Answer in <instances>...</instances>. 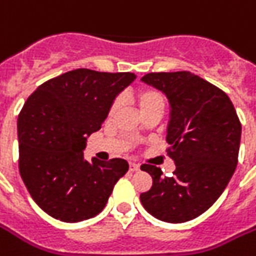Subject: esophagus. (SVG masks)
I'll list each match as a JSON object with an SVG mask.
<instances>
[{
    "label": "esophagus",
    "mask_w": 256,
    "mask_h": 256,
    "mask_svg": "<svg viewBox=\"0 0 256 256\" xmlns=\"http://www.w3.org/2000/svg\"><path fill=\"white\" fill-rule=\"evenodd\" d=\"M130 171H138L140 170V164L136 162H130Z\"/></svg>",
    "instance_id": "34e87169"
}]
</instances>
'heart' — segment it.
I'll use <instances>...</instances> for the list:
<instances>
[{
  "label": "heart",
  "mask_w": 256,
  "mask_h": 256,
  "mask_svg": "<svg viewBox=\"0 0 256 256\" xmlns=\"http://www.w3.org/2000/svg\"><path fill=\"white\" fill-rule=\"evenodd\" d=\"M134 99H136V103L140 108L141 114H146L148 111H152L154 108H164V94H162L160 90L153 88H140L138 92L134 95ZM119 108V102L118 100H114L111 107H110V114L114 115V114L118 111Z\"/></svg>",
  "instance_id": "b5f03b06"
}]
</instances>
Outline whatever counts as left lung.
I'll return each mask as SVG.
<instances>
[{"label":"left lung","instance_id":"8db88e82","mask_svg":"<svg viewBox=\"0 0 256 256\" xmlns=\"http://www.w3.org/2000/svg\"><path fill=\"white\" fill-rule=\"evenodd\" d=\"M166 94L171 118L166 141L175 162L172 176L144 164L152 188L140 195L144 208L164 222L199 217L214 204L238 164L240 126L236 108L221 88L191 72L148 73L141 78Z\"/></svg>","mask_w":256,"mask_h":256}]
</instances>
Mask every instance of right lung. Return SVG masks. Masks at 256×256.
I'll return each mask as SVG.
<instances>
[{
  "instance_id": "obj_1",
  "label": "right lung",
  "mask_w": 256,
  "mask_h": 256,
  "mask_svg": "<svg viewBox=\"0 0 256 256\" xmlns=\"http://www.w3.org/2000/svg\"><path fill=\"white\" fill-rule=\"evenodd\" d=\"M134 73L76 69L48 80L30 95L18 116L19 172L44 212L64 222L103 210L128 162L84 160L88 134L100 130L114 99Z\"/></svg>"
}]
</instances>
